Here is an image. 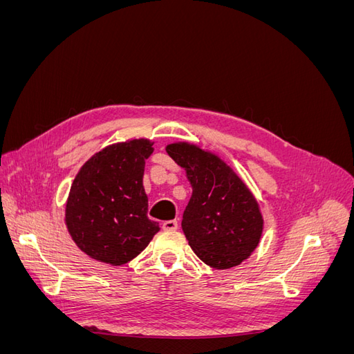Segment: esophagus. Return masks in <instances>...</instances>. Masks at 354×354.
Segmentation results:
<instances>
[{"instance_id": "obj_1", "label": "esophagus", "mask_w": 354, "mask_h": 354, "mask_svg": "<svg viewBox=\"0 0 354 354\" xmlns=\"http://www.w3.org/2000/svg\"><path fill=\"white\" fill-rule=\"evenodd\" d=\"M178 227L177 220H167L162 223V229L164 230H176Z\"/></svg>"}]
</instances>
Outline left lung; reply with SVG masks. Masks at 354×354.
Returning <instances> with one entry per match:
<instances>
[{"label": "left lung", "mask_w": 354, "mask_h": 354, "mask_svg": "<svg viewBox=\"0 0 354 354\" xmlns=\"http://www.w3.org/2000/svg\"><path fill=\"white\" fill-rule=\"evenodd\" d=\"M167 153L186 169L192 196L181 227L190 248L214 269H230L248 259L263 233V216L251 190L211 152L171 143Z\"/></svg>", "instance_id": "left-lung-1"}]
</instances>
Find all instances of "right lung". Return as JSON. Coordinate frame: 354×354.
I'll return each mask as SVG.
<instances>
[{"instance_id": "right-lung-1", "label": "right lung", "mask_w": 354, "mask_h": 354, "mask_svg": "<svg viewBox=\"0 0 354 354\" xmlns=\"http://www.w3.org/2000/svg\"><path fill=\"white\" fill-rule=\"evenodd\" d=\"M147 138L111 145L85 162L71 186L65 221L73 242L91 259L112 266L140 254L158 221L147 217L143 187L145 159L152 155Z\"/></svg>"}]
</instances>
